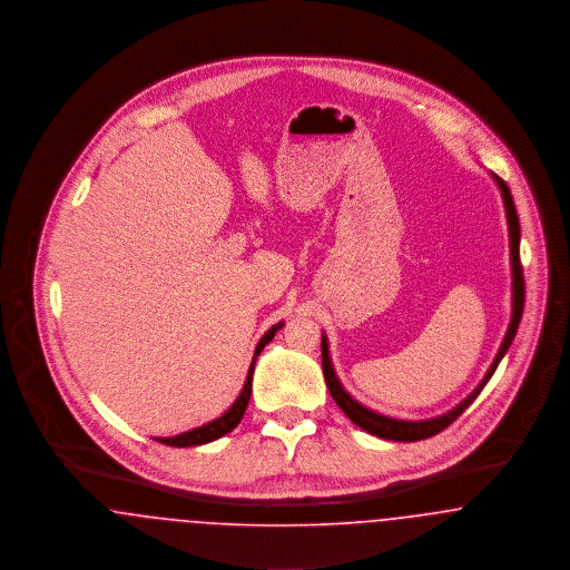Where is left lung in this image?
Here are the masks:
<instances>
[{
    "label": "left lung",
    "mask_w": 570,
    "mask_h": 570,
    "mask_svg": "<svg viewBox=\"0 0 570 570\" xmlns=\"http://www.w3.org/2000/svg\"><path fill=\"white\" fill-rule=\"evenodd\" d=\"M493 180L498 181L500 190H502V197H504V208H507V218H509V236H510V266H512V317H510V326L507 330V336L502 341V347L498 352V356L493 360V364L489 366L487 375L482 377L476 390L463 399L456 407H452L446 414L438 416V419L429 420H396L389 419V416H382L364 405H360L356 399L350 396V392L341 386L334 368H332V362H330L328 354V338L322 336V368H324V377H326V384H328L330 394L332 399L336 401V405L343 410V414L347 419L352 420L354 424H358L360 429H364L366 433L371 435H377L382 440H392V442H419V440H426V438H433L438 435L440 431H444L449 424H452L454 420L459 419L472 403L474 399L479 396L480 390L487 386V382L491 380V375L495 373L500 360L504 358V354L509 352L510 343L517 334L519 328V322H521V315H523V302H525V283H523V266H521V259H519V240H521V229H519V216L514 210V202H512V195H510L509 186L502 178H498L493 174Z\"/></svg>",
    "instance_id": "8db88e82"
}]
</instances>
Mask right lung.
<instances>
[{
  "instance_id": "right-lung-1",
  "label": "right lung",
  "mask_w": 570,
  "mask_h": 570,
  "mask_svg": "<svg viewBox=\"0 0 570 570\" xmlns=\"http://www.w3.org/2000/svg\"><path fill=\"white\" fill-rule=\"evenodd\" d=\"M281 326H283V324L272 326V328L262 336V341L257 343V350H255V356H253V362H250V368H248V375H246V382H244V389H242L240 396L236 399V403H234V405H232V407H229L220 419L212 420V422L204 424V426L190 429V431L180 433V435H174V438H154V440H156V442H160V444H167V446L188 449V446L208 444V442H214V440H218V438L227 435L229 431H234V429L238 426V422H240L242 416H244L246 405H248V399H250L255 360H257V356L262 354V350L271 343L272 338H274V334H276V330L281 328Z\"/></svg>"
}]
</instances>
